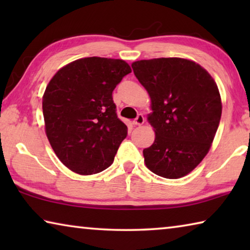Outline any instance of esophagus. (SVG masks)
Returning a JSON list of instances; mask_svg holds the SVG:
<instances>
[{
	"instance_id": "34e87169",
	"label": "esophagus",
	"mask_w": 250,
	"mask_h": 250,
	"mask_svg": "<svg viewBox=\"0 0 250 250\" xmlns=\"http://www.w3.org/2000/svg\"><path fill=\"white\" fill-rule=\"evenodd\" d=\"M143 122H145V117H143L141 113H139L137 118H135V119L133 120V125H143Z\"/></svg>"
}]
</instances>
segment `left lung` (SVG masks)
<instances>
[{"label":"left lung","instance_id":"1","mask_svg":"<svg viewBox=\"0 0 250 250\" xmlns=\"http://www.w3.org/2000/svg\"><path fill=\"white\" fill-rule=\"evenodd\" d=\"M132 69L151 98L147 120L153 145L143 150L146 167L166 179L193 171L208 152L222 116L216 83L196 62L183 58L138 61Z\"/></svg>","mask_w":250,"mask_h":250}]
</instances>
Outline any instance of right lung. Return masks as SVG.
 Instances as JSON below:
<instances>
[{
  "instance_id": "add662e5",
  "label": "right lung",
  "mask_w": 250,
  "mask_h": 250,
  "mask_svg": "<svg viewBox=\"0 0 250 250\" xmlns=\"http://www.w3.org/2000/svg\"><path fill=\"white\" fill-rule=\"evenodd\" d=\"M130 66L87 57L59 69L43 96L45 131L62 164L82 175L111 166L128 128L117 116L112 91Z\"/></svg>"
}]
</instances>
